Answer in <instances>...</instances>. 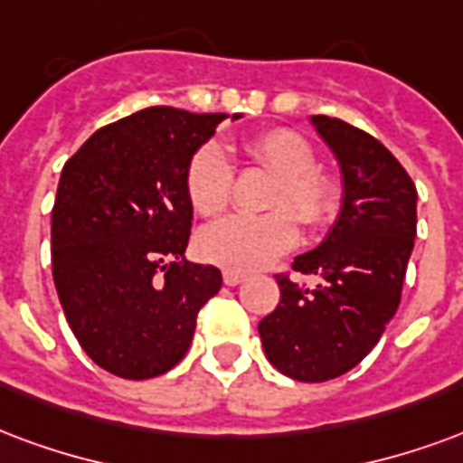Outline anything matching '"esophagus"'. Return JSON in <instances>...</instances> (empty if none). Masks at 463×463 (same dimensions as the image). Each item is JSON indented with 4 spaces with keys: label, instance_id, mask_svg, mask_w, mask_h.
Here are the masks:
<instances>
[{
    "label": "esophagus",
    "instance_id": "obj_1",
    "mask_svg": "<svg viewBox=\"0 0 463 463\" xmlns=\"http://www.w3.org/2000/svg\"><path fill=\"white\" fill-rule=\"evenodd\" d=\"M248 279V275H242V272H231V269H225L222 272V282L228 284V287H238Z\"/></svg>",
    "mask_w": 463,
    "mask_h": 463
}]
</instances>
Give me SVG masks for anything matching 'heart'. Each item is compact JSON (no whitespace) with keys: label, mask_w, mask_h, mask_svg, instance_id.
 <instances>
[{"label":"heart","mask_w":463,"mask_h":463,"mask_svg":"<svg viewBox=\"0 0 463 463\" xmlns=\"http://www.w3.org/2000/svg\"><path fill=\"white\" fill-rule=\"evenodd\" d=\"M250 162L275 174L265 215H228L198 232L196 250L208 265L231 272L262 269L297 245L299 228L324 231L344 208L341 181L317 166L314 146L294 129H269L245 145ZM232 194V166L221 146H198L186 166V196L198 215L225 211Z\"/></svg>","instance_id":"heart-1"}]
</instances>
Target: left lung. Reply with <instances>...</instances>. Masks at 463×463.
Instances as JSON below:
<instances>
[{
    "mask_svg": "<svg viewBox=\"0 0 463 463\" xmlns=\"http://www.w3.org/2000/svg\"><path fill=\"white\" fill-rule=\"evenodd\" d=\"M344 174V208L317 250L292 269L314 287L277 275L282 299L260 321L267 361L301 383L338 378L371 354L395 317L417 235V188L375 137L314 115Z\"/></svg>",
    "mask_w": 463,
    "mask_h": 463,
    "instance_id": "obj_1",
    "label": "left lung"
}]
</instances>
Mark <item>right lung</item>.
Wrapping results in <instances>:
<instances>
[{
	"label": "right lung",
	"mask_w": 463,
	"mask_h": 463,
	"mask_svg": "<svg viewBox=\"0 0 463 463\" xmlns=\"http://www.w3.org/2000/svg\"><path fill=\"white\" fill-rule=\"evenodd\" d=\"M225 118L139 109L100 127L61 171L51 213L58 299L85 354L118 378L171 371L221 289V269L184 252L188 159Z\"/></svg>",
	"instance_id": "add662e5"
}]
</instances>
